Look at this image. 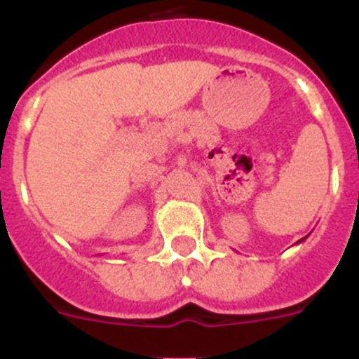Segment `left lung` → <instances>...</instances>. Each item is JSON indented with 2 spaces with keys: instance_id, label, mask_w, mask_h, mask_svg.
<instances>
[{
  "instance_id": "obj_1",
  "label": "left lung",
  "mask_w": 359,
  "mask_h": 359,
  "mask_svg": "<svg viewBox=\"0 0 359 359\" xmlns=\"http://www.w3.org/2000/svg\"><path fill=\"white\" fill-rule=\"evenodd\" d=\"M304 239H306V237H304ZM304 239H300V241H298V243H302V241H304Z\"/></svg>"
}]
</instances>
